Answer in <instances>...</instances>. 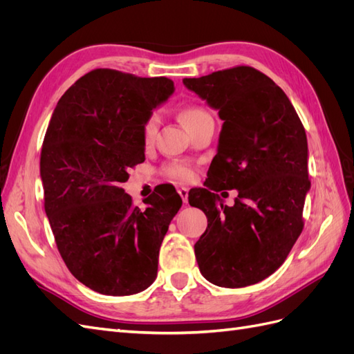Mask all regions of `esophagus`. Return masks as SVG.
Instances as JSON below:
<instances>
[{"instance_id": "34e87169", "label": "esophagus", "mask_w": 354, "mask_h": 354, "mask_svg": "<svg viewBox=\"0 0 354 354\" xmlns=\"http://www.w3.org/2000/svg\"><path fill=\"white\" fill-rule=\"evenodd\" d=\"M177 192H178V195L181 196V199H183V202L187 205V201H189V189H187V187H178Z\"/></svg>"}]
</instances>
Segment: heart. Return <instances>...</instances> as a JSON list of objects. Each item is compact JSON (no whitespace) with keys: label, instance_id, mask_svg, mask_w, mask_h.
Instances as JSON below:
<instances>
[{"label":"heart","instance_id":"b5f03b06","mask_svg":"<svg viewBox=\"0 0 354 354\" xmlns=\"http://www.w3.org/2000/svg\"><path fill=\"white\" fill-rule=\"evenodd\" d=\"M207 116H209V113L201 108H196V106H192V108H186L181 111V120H183V124L186 125L189 131L202 120H205ZM158 125H159V116L156 113L147 118V121L143 125V142L146 145L152 143L158 130ZM165 171L171 178L178 180V181H187L192 178V174H194L192 173V169L183 164H171L169 167H167Z\"/></svg>","mask_w":354,"mask_h":354}]
</instances>
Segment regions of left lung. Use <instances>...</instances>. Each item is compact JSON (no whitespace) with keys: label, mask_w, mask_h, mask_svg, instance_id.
I'll list each match as a JSON object with an SVG mask.
<instances>
[{"label":"left lung","mask_w":354,"mask_h":354,"mask_svg":"<svg viewBox=\"0 0 354 354\" xmlns=\"http://www.w3.org/2000/svg\"><path fill=\"white\" fill-rule=\"evenodd\" d=\"M183 84L223 121L208 189L189 194L190 205L208 218L195 243L199 270L217 286L254 285L279 269L303 232L310 190L304 127L283 90L254 68ZM217 185L239 190L233 207L213 194Z\"/></svg>","instance_id":"8db88e82"}]
</instances>
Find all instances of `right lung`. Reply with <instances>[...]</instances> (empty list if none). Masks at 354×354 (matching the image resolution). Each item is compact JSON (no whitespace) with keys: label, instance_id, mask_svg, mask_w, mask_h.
I'll list each match as a JSON object with an SVG mask.
<instances>
[{"label":"right lung","instance_id":"right-lung-1","mask_svg":"<svg viewBox=\"0 0 354 354\" xmlns=\"http://www.w3.org/2000/svg\"><path fill=\"white\" fill-rule=\"evenodd\" d=\"M173 93L165 77L94 69L53 112L39 162L46 214L69 272L99 294H137L156 279L181 198L160 189L140 209L121 185L145 160V122Z\"/></svg>","mask_w":354,"mask_h":354}]
</instances>
